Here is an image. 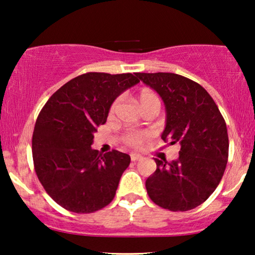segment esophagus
<instances>
[{
	"label": "esophagus",
	"instance_id": "esophagus-1",
	"mask_svg": "<svg viewBox=\"0 0 255 255\" xmlns=\"http://www.w3.org/2000/svg\"><path fill=\"white\" fill-rule=\"evenodd\" d=\"M132 161H138V160L141 159V155L138 154V153H131L130 154Z\"/></svg>",
	"mask_w": 255,
	"mask_h": 255
}]
</instances>
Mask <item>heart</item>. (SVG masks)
Returning a JSON list of instances; mask_svg holds the SVG:
<instances>
[{"label":"heart","mask_w":255,"mask_h":255,"mask_svg":"<svg viewBox=\"0 0 255 255\" xmlns=\"http://www.w3.org/2000/svg\"><path fill=\"white\" fill-rule=\"evenodd\" d=\"M138 100H139V103H140V106L142 108L148 106L149 103L155 102V101H159L158 96H156L154 93L151 92V90H148V89H142L141 92L139 93ZM116 106H117V101L113 104V107H111V110H115ZM146 137H148L147 132H144V131H128V133L124 135L123 140L127 142L128 145L134 146V147H135V146L141 145V142L145 140Z\"/></svg>","instance_id":"obj_1"}]
</instances>
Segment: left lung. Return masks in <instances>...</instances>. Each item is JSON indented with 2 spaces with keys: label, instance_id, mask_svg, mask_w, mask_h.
Masks as SVG:
<instances>
[{
  "label": "left lung",
  "instance_id": "left-lung-1",
  "mask_svg": "<svg viewBox=\"0 0 255 255\" xmlns=\"http://www.w3.org/2000/svg\"><path fill=\"white\" fill-rule=\"evenodd\" d=\"M161 97L166 125L161 138L179 142V158H154L155 172L146 180L151 200L170 211H187L207 201L221 182L229 156L228 128L203 87L174 73H137Z\"/></svg>",
  "mask_w": 255,
  "mask_h": 255
}]
</instances>
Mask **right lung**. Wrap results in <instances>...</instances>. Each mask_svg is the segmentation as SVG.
Returning a JSON list of instances; mask_svg holds the SVG:
<instances>
[{
	"instance_id": "right-lung-1",
	"label": "right lung",
	"mask_w": 255,
	"mask_h": 255,
	"mask_svg": "<svg viewBox=\"0 0 255 255\" xmlns=\"http://www.w3.org/2000/svg\"><path fill=\"white\" fill-rule=\"evenodd\" d=\"M139 83L137 73H87L65 83L37 118L32 135L36 174L46 193L66 210L89 214L114 200L130 155L92 148L97 127L115 100Z\"/></svg>"
}]
</instances>
